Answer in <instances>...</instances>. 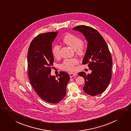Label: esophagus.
<instances>
[{"mask_svg": "<svg viewBox=\"0 0 131 131\" xmlns=\"http://www.w3.org/2000/svg\"><path fill=\"white\" fill-rule=\"evenodd\" d=\"M69 76H70V78H71L73 76H76L77 74L76 73H69Z\"/></svg>", "mask_w": 131, "mask_h": 131, "instance_id": "esophagus-1", "label": "esophagus"}]
</instances>
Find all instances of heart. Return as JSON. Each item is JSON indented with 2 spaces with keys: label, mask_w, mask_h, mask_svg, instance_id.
Wrapping results in <instances>:
<instances>
[{
  "label": "heart",
  "mask_w": 131,
  "mask_h": 131,
  "mask_svg": "<svg viewBox=\"0 0 131 131\" xmlns=\"http://www.w3.org/2000/svg\"><path fill=\"white\" fill-rule=\"evenodd\" d=\"M64 43L75 50L76 53L80 56H83L85 54V47L83 45L82 40L72 34H67L64 36L63 39ZM60 46L56 44L52 49L53 56L58 58L60 55ZM78 63L77 59H68L65 60L61 65V68L64 70L72 71L75 69V66Z\"/></svg>",
  "instance_id": "obj_1"
}]
</instances>
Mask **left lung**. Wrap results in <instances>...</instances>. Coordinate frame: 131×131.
<instances>
[{
    "label": "left lung",
    "mask_w": 131,
    "mask_h": 131,
    "mask_svg": "<svg viewBox=\"0 0 131 131\" xmlns=\"http://www.w3.org/2000/svg\"><path fill=\"white\" fill-rule=\"evenodd\" d=\"M73 29L81 32L87 41L82 64H88L92 72L87 75L84 72L78 74L84 79L83 90L91 96L102 93L112 78V58L108 46L100 33L91 27L81 25Z\"/></svg>",
    "instance_id": "obj_1"
}]
</instances>
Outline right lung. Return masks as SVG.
<instances>
[{
  "instance_id": "1",
  "label": "right lung",
  "mask_w": 131,
  "mask_h": 131,
  "mask_svg": "<svg viewBox=\"0 0 131 131\" xmlns=\"http://www.w3.org/2000/svg\"><path fill=\"white\" fill-rule=\"evenodd\" d=\"M57 34L58 31L39 34L31 41L28 52L30 84L41 99L51 103H57L64 99L70 79L65 72H60L58 79L50 74L54 62L52 44Z\"/></svg>"
}]
</instances>
